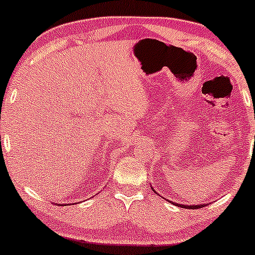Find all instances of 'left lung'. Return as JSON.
Returning a JSON list of instances; mask_svg holds the SVG:
<instances>
[{
	"mask_svg": "<svg viewBox=\"0 0 255 255\" xmlns=\"http://www.w3.org/2000/svg\"><path fill=\"white\" fill-rule=\"evenodd\" d=\"M178 206L183 207V209H186V207H187V209H201V207L206 206V205H205V204H201V205H189V206H187V205H178Z\"/></svg>",
	"mask_w": 255,
	"mask_h": 255,
	"instance_id": "1",
	"label": "left lung"
}]
</instances>
